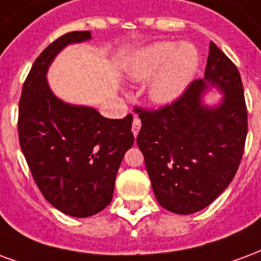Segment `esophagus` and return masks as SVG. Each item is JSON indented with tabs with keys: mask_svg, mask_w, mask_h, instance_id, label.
<instances>
[{
	"mask_svg": "<svg viewBox=\"0 0 261 261\" xmlns=\"http://www.w3.org/2000/svg\"><path fill=\"white\" fill-rule=\"evenodd\" d=\"M139 130H140V119L135 117V118H133V123H132V133H133V136H135V138L138 136Z\"/></svg>",
	"mask_w": 261,
	"mask_h": 261,
	"instance_id": "esophagus-1",
	"label": "esophagus"
}]
</instances>
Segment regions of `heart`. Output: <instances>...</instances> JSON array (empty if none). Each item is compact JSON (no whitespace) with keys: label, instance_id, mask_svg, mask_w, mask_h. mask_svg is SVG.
<instances>
[{"label":"heart","instance_id":"1","mask_svg":"<svg viewBox=\"0 0 261 261\" xmlns=\"http://www.w3.org/2000/svg\"><path fill=\"white\" fill-rule=\"evenodd\" d=\"M199 66V54L192 44L157 41L133 55L128 75L136 82H146L154 75L149 87L150 98L167 106L179 98L191 85Z\"/></svg>","mask_w":261,"mask_h":261}]
</instances>
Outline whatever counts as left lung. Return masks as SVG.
<instances>
[{
	"label": "left lung",
	"mask_w": 261,
	"mask_h": 261,
	"mask_svg": "<svg viewBox=\"0 0 261 261\" xmlns=\"http://www.w3.org/2000/svg\"><path fill=\"white\" fill-rule=\"evenodd\" d=\"M216 88L217 105L204 102ZM138 146L160 206L175 214H193L227 189L242 159L248 111L239 70L213 41L204 77L159 111L138 110Z\"/></svg>",
	"instance_id": "8db88e82"
}]
</instances>
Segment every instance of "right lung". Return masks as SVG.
<instances>
[{
  "mask_svg": "<svg viewBox=\"0 0 261 261\" xmlns=\"http://www.w3.org/2000/svg\"><path fill=\"white\" fill-rule=\"evenodd\" d=\"M90 39V32H70L51 43L34 61L19 100V142L34 182L57 210L77 218L111 203L118 168L135 142L130 114L108 119L58 98L47 82L66 45Z\"/></svg>",
  "mask_w": 261,
  "mask_h": 261,
  "instance_id": "1",
  "label": "right lung"
}]
</instances>
